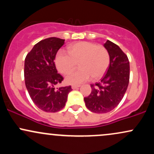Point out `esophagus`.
<instances>
[{
	"mask_svg": "<svg viewBox=\"0 0 154 154\" xmlns=\"http://www.w3.org/2000/svg\"><path fill=\"white\" fill-rule=\"evenodd\" d=\"M80 87V85H72V88L73 90H75V89H77V88Z\"/></svg>",
	"mask_w": 154,
	"mask_h": 154,
	"instance_id": "esophagus-1",
	"label": "esophagus"
}]
</instances>
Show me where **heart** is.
I'll use <instances>...</instances> for the list:
<instances>
[{
    "label": "heart",
    "instance_id": "b5f03b06",
    "mask_svg": "<svg viewBox=\"0 0 154 154\" xmlns=\"http://www.w3.org/2000/svg\"><path fill=\"white\" fill-rule=\"evenodd\" d=\"M68 54L60 51L55 58V64L62 75H68L75 69L79 63V69L65 79L67 84L79 85L93 77L100 79L107 71L110 63L108 51L102 45L90 42H79L67 48Z\"/></svg>",
    "mask_w": 154,
    "mask_h": 154
}]
</instances>
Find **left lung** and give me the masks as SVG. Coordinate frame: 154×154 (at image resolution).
<instances>
[{
  "instance_id": "left-lung-1",
  "label": "left lung",
  "mask_w": 154,
  "mask_h": 154,
  "mask_svg": "<svg viewBox=\"0 0 154 154\" xmlns=\"http://www.w3.org/2000/svg\"><path fill=\"white\" fill-rule=\"evenodd\" d=\"M103 46L110 56L109 66L100 82L91 84V93L84 98L86 107L98 114L109 112L119 105L130 80V62L127 55L110 40Z\"/></svg>"
}]
</instances>
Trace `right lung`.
<instances>
[{
    "label": "right lung",
    "mask_w": 154,
    "mask_h": 154,
    "mask_svg": "<svg viewBox=\"0 0 154 154\" xmlns=\"http://www.w3.org/2000/svg\"><path fill=\"white\" fill-rule=\"evenodd\" d=\"M63 39L49 38L35 44L24 60V81L31 99L45 112H57L66 105L71 86L55 88L62 82L54 60Z\"/></svg>",
    "instance_id": "right-lung-1"
}]
</instances>
